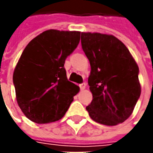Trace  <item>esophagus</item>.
<instances>
[{
	"mask_svg": "<svg viewBox=\"0 0 153 153\" xmlns=\"http://www.w3.org/2000/svg\"><path fill=\"white\" fill-rule=\"evenodd\" d=\"M86 85H87V84H86V82H82V83H81V84L79 85L80 89H81V90H83V89H85Z\"/></svg>",
	"mask_w": 153,
	"mask_h": 153,
	"instance_id": "34e87169",
	"label": "esophagus"
}]
</instances>
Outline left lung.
I'll use <instances>...</instances> for the list:
<instances>
[{
    "label": "left lung",
    "instance_id": "8db88e82",
    "mask_svg": "<svg viewBox=\"0 0 153 153\" xmlns=\"http://www.w3.org/2000/svg\"><path fill=\"white\" fill-rule=\"evenodd\" d=\"M88 59L93 100L86 110L99 123L114 126L132 114L140 95L139 67L126 46L111 35L81 33Z\"/></svg>",
    "mask_w": 153,
    "mask_h": 153
}]
</instances>
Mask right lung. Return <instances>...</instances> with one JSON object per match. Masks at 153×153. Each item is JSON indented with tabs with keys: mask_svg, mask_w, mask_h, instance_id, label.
I'll list each match as a JSON object with an SVG mask.
<instances>
[{
	"mask_svg": "<svg viewBox=\"0 0 153 153\" xmlns=\"http://www.w3.org/2000/svg\"><path fill=\"white\" fill-rule=\"evenodd\" d=\"M79 31L46 30L31 40L15 67L13 81L23 113L36 123L61 119L79 87L69 82L65 61L76 48Z\"/></svg>",
	"mask_w": 153,
	"mask_h": 153,
	"instance_id": "1",
	"label": "right lung"
}]
</instances>
